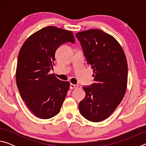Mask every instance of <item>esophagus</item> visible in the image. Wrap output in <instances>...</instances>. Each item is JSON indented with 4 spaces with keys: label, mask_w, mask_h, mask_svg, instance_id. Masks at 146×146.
I'll return each instance as SVG.
<instances>
[{
    "label": "esophagus",
    "mask_w": 146,
    "mask_h": 146,
    "mask_svg": "<svg viewBox=\"0 0 146 146\" xmlns=\"http://www.w3.org/2000/svg\"><path fill=\"white\" fill-rule=\"evenodd\" d=\"M70 89H75L78 88V86L76 84H70Z\"/></svg>",
    "instance_id": "34e87169"
}]
</instances>
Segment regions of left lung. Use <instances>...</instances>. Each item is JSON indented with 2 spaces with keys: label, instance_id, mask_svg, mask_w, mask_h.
Returning <instances> with one entry per match:
<instances>
[{
  "label": "left lung",
  "instance_id": "1",
  "mask_svg": "<svg viewBox=\"0 0 146 146\" xmlns=\"http://www.w3.org/2000/svg\"><path fill=\"white\" fill-rule=\"evenodd\" d=\"M75 36L93 70L95 82L83 87L86 96L79 103V111L87 120L101 122L111 115L125 95L126 57L117 40L100 29L78 32Z\"/></svg>",
  "mask_w": 146,
  "mask_h": 146
}]
</instances>
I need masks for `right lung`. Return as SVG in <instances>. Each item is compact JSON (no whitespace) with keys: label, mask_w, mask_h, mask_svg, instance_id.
<instances>
[{"label":"right lung","mask_w":146,"mask_h":146,"mask_svg":"<svg viewBox=\"0 0 146 146\" xmlns=\"http://www.w3.org/2000/svg\"><path fill=\"white\" fill-rule=\"evenodd\" d=\"M67 42L75 43L71 31L48 26L29 36L19 51L17 88L28 108L40 118L48 119L60 112L70 88V82L49 73L56 49Z\"/></svg>","instance_id":"1"}]
</instances>
